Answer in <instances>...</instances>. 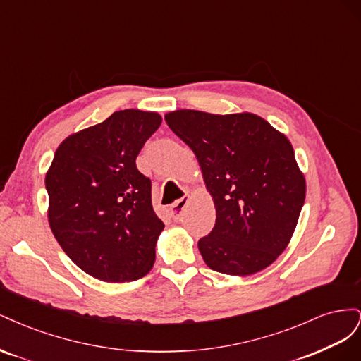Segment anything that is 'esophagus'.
<instances>
[{"instance_id":"obj_1","label":"esophagus","mask_w":361,"mask_h":361,"mask_svg":"<svg viewBox=\"0 0 361 361\" xmlns=\"http://www.w3.org/2000/svg\"><path fill=\"white\" fill-rule=\"evenodd\" d=\"M188 202H190L188 195H183L182 199L176 200V202H174V203L170 206V215H171L173 220H179L182 212H183V209H185V207H187Z\"/></svg>"}]
</instances>
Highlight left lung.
<instances>
[{"instance_id": "obj_1", "label": "left lung", "mask_w": 361, "mask_h": 361, "mask_svg": "<svg viewBox=\"0 0 361 361\" xmlns=\"http://www.w3.org/2000/svg\"><path fill=\"white\" fill-rule=\"evenodd\" d=\"M166 122L194 152L214 199L215 226L199 241L206 265L228 276L269 267L288 247L305 199L290 141L251 113L178 110Z\"/></svg>"}]
</instances>
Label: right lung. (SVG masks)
<instances>
[{
    "label": "right lung",
    "instance_id": "obj_1",
    "mask_svg": "<svg viewBox=\"0 0 361 361\" xmlns=\"http://www.w3.org/2000/svg\"><path fill=\"white\" fill-rule=\"evenodd\" d=\"M161 122L158 113L116 111L69 135L54 155L45 178L51 231L73 264L97 280L133 281L155 264L164 223L135 159Z\"/></svg>",
    "mask_w": 361,
    "mask_h": 361
}]
</instances>
